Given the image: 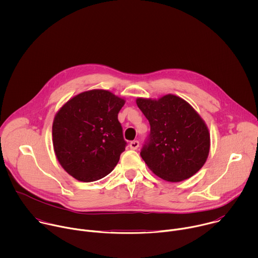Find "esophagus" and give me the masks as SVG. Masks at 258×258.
Instances as JSON below:
<instances>
[{
  "instance_id": "34e87169",
  "label": "esophagus",
  "mask_w": 258,
  "mask_h": 258,
  "mask_svg": "<svg viewBox=\"0 0 258 258\" xmlns=\"http://www.w3.org/2000/svg\"><path fill=\"white\" fill-rule=\"evenodd\" d=\"M139 145H140L139 141H133L130 143V148L133 150H137L139 148Z\"/></svg>"
}]
</instances>
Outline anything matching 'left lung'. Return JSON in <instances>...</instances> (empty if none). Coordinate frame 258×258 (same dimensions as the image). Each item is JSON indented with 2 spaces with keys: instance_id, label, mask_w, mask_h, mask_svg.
Instances as JSON below:
<instances>
[{
  "instance_id": "left-lung-1",
  "label": "left lung",
  "mask_w": 258,
  "mask_h": 258,
  "mask_svg": "<svg viewBox=\"0 0 258 258\" xmlns=\"http://www.w3.org/2000/svg\"><path fill=\"white\" fill-rule=\"evenodd\" d=\"M138 107L149 120V139L141 157L157 176L177 182L198 172L207 160L210 134L196 110L178 96L137 98Z\"/></svg>"
}]
</instances>
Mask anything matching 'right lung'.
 Listing matches in <instances>:
<instances>
[{
	"label": "right lung",
	"mask_w": 258,
	"mask_h": 258,
	"mask_svg": "<svg viewBox=\"0 0 258 258\" xmlns=\"http://www.w3.org/2000/svg\"><path fill=\"white\" fill-rule=\"evenodd\" d=\"M125 100L107 90H90L69 99L52 126L55 155L63 169L90 182L111 172L125 150L118 112Z\"/></svg>",
	"instance_id": "add662e5"
}]
</instances>
